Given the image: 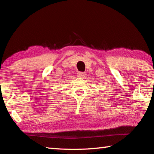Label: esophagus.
I'll list each match as a JSON object with an SVG mask.
<instances>
[{"mask_svg":"<svg viewBox=\"0 0 154 154\" xmlns=\"http://www.w3.org/2000/svg\"><path fill=\"white\" fill-rule=\"evenodd\" d=\"M77 75L78 77H79V78H83V77H85V75H86V74H85V72H78Z\"/></svg>","mask_w":154,"mask_h":154,"instance_id":"34e87169","label":"esophagus"}]
</instances>
